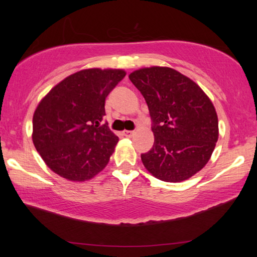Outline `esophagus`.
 Segmentation results:
<instances>
[{"label":"esophagus","mask_w":257,"mask_h":257,"mask_svg":"<svg viewBox=\"0 0 257 257\" xmlns=\"http://www.w3.org/2000/svg\"><path fill=\"white\" fill-rule=\"evenodd\" d=\"M134 134H135V132H132V130H125V132H123V136H125V137H128V138L133 137Z\"/></svg>","instance_id":"obj_1"}]
</instances>
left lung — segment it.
Returning <instances> with one entry per match:
<instances>
[{
	"instance_id": "left-lung-1",
	"label": "left lung",
	"mask_w": 257,
	"mask_h": 257,
	"mask_svg": "<svg viewBox=\"0 0 257 257\" xmlns=\"http://www.w3.org/2000/svg\"><path fill=\"white\" fill-rule=\"evenodd\" d=\"M148 105L154 147L141 160L152 176L181 182L203 168L219 138L214 106L187 76L169 67L141 68L129 75Z\"/></svg>"
}]
</instances>
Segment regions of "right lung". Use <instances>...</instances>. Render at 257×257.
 Segmentation results:
<instances>
[{"mask_svg":"<svg viewBox=\"0 0 257 257\" xmlns=\"http://www.w3.org/2000/svg\"><path fill=\"white\" fill-rule=\"evenodd\" d=\"M125 73L90 68L62 80L38 103L33 143L52 171L70 181H86L107 166L118 143L105 116V100Z\"/></svg>","mask_w":257,"mask_h":257,"instance_id":"add662e5","label":"right lung"}]
</instances>
